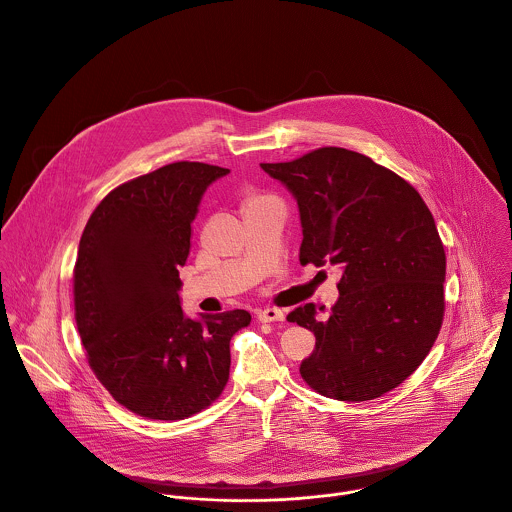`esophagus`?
Segmentation results:
<instances>
[{
    "label": "esophagus",
    "mask_w": 512,
    "mask_h": 512,
    "mask_svg": "<svg viewBox=\"0 0 512 512\" xmlns=\"http://www.w3.org/2000/svg\"><path fill=\"white\" fill-rule=\"evenodd\" d=\"M258 320L260 322H282L284 320V312L278 308H266L262 312H258Z\"/></svg>",
    "instance_id": "obj_1"
}]
</instances>
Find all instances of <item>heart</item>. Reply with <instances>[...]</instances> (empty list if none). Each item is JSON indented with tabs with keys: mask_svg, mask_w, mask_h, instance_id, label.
Returning <instances> with one entry per match:
<instances>
[{
	"mask_svg": "<svg viewBox=\"0 0 512 512\" xmlns=\"http://www.w3.org/2000/svg\"><path fill=\"white\" fill-rule=\"evenodd\" d=\"M260 198H270V196H262V194H258V196H252L250 200H260ZM250 200H246V202H250Z\"/></svg>",
	"mask_w": 512,
	"mask_h": 512,
	"instance_id": "obj_1",
	"label": "heart"
}]
</instances>
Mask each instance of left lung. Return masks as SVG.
<instances>
[{
	"instance_id": "1",
	"label": "left lung",
	"mask_w": 512,
	"mask_h": 512,
	"mask_svg": "<svg viewBox=\"0 0 512 512\" xmlns=\"http://www.w3.org/2000/svg\"><path fill=\"white\" fill-rule=\"evenodd\" d=\"M260 167L298 200L300 264L341 270L328 316L314 304L288 314L316 336L302 379L338 401L385 395L421 365L445 316L447 258L431 210L405 178L341 147Z\"/></svg>"
}]
</instances>
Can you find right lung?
I'll return each instance as SVG.
<instances>
[{
	"instance_id": "obj_1",
	"label": "right lung",
	"mask_w": 512,
	"mask_h": 512,
	"mask_svg": "<svg viewBox=\"0 0 512 512\" xmlns=\"http://www.w3.org/2000/svg\"><path fill=\"white\" fill-rule=\"evenodd\" d=\"M228 169L178 161L113 188L83 230L73 268L75 322L89 367L135 415L186 419L230 375V340L246 310L184 318L178 268L206 186Z\"/></svg>"
}]
</instances>
